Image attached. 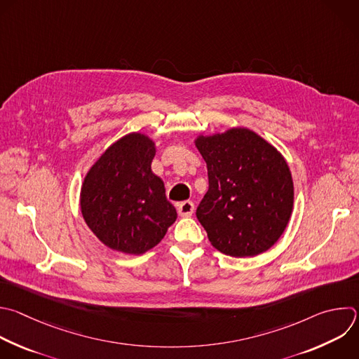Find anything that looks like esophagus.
I'll use <instances>...</instances> for the list:
<instances>
[{
    "label": "esophagus",
    "instance_id": "1",
    "mask_svg": "<svg viewBox=\"0 0 359 359\" xmlns=\"http://www.w3.org/2000/svg\"><path fill=\"white\" fill-rule=\"evenodd\" d=\"M177 212L182 217H190L194 212V204L193 201H182L177 204Z\"/></svg>",
    "mask_w": 359,
    "mask_h": 359
}]
</instances>
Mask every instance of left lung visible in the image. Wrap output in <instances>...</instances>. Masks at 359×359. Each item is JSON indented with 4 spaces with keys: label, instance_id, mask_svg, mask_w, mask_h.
<instances>
[{
    "label": "left lung",
    "instance_id": "left-lung-1",
    "mask_svg": "<svg viewBox=\"0 0 359 359\" xmlns=\"http://www.w3.org/2000/svg\"><path fill=\"white\" fill-rule=\"evenodd\" d=\"M208 190L196 215L219 252L245 258L268 251L293 210V179L282 154L248 128L200 135Z\"/></svg>",
    "mask_w": 359,
    "mask_h": 359
}]
</instances>
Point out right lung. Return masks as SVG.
<instances>
[{"label": "right lung", "mask_w": 359, "mask_h": 359, "mask_svg": "<svg viewBox=\"0 0 359 359\" xmlns=\"http://www.w3.org/2000/svg\"><path fill=\"white\" fill-rule=\"evenodd\" d=\"M155 142L131 133L114 142L87 172L80 208L88 228L109 250L141 255L158 245L177 212L152 169Z\"/></svg>", "instance_id": "obj_1"}]
</instances>
